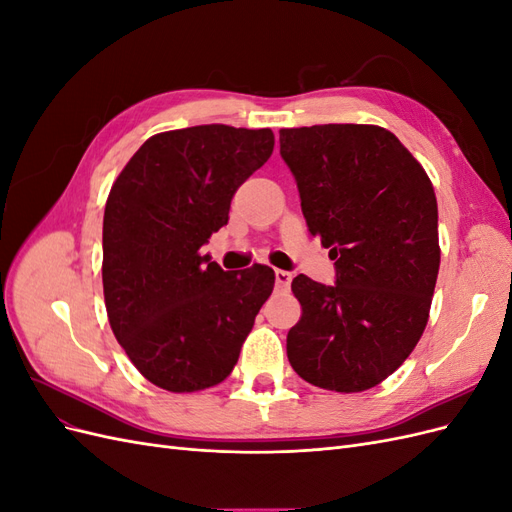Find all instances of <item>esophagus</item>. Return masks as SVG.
<instances>
[{
    "label": "esophagus",
    "instance_id": "esophagus-1",
    "mask_svg": "<svg viewBox=\"0 0 512 512\" xmlns=\"http://www.w3.org/2000/svg\"><path fill=\"white\" fill-rule=\"evenodd\" d=\"M292 282V273L288 271H282V269H275V286L280 290H286Z\"/></svg>",
    "mask_w": 512,
    "mask_h": 512
}]
</instances>
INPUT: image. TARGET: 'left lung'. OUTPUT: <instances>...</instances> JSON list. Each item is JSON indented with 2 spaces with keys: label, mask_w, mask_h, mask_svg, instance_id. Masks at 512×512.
Instances as JSON below:
<instances>
[{
  "label": "left lung",
  "mask_w": 512,
  "mask_h": 512,
  "mask_svg": "<svg viewBox=\"0 0 512 512\" xmlns=\"http://www.w3.org/2000/svg\"><path fill=\"white\" fill-rule=\"evenodd\" d=\"M309 232L331 247L335 284L297 275L292 369L359 393L389 378L421 339L440 269L433 185L399 138L363 123L280 130Z\"/></svg>",
  "instance_id": "8db88e82"
}]
</instances>
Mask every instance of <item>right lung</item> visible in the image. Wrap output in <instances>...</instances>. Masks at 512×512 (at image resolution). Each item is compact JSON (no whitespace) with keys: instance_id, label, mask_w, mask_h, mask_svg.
<instances>
[{"instance_id":"right-lung-1","label":"right lung","mask_w":512,"mask_h":512,"mask_svg":"<svg viewBox=\"0 0 512 512\" xmlns=\"http://www.w3.org/2000/svg\"><path fill=\"white\" fill-rule=\"evenodd\" d=\"M273 145L269 128L170 130L145 141L113 183L102 226L106 314L128 359L160 389L220 384L271 297V267L228 273L200 250Z\"/></svg>"}]
</instances>
